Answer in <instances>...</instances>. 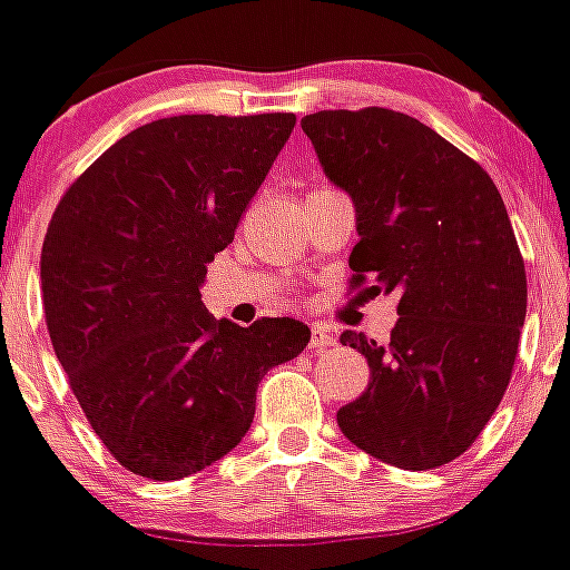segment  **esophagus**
I'll return each instance as SVG.
<instances>
[{"instance_id": "esophagus-1", "label": "esophagus", "mask_w": 570, "mask_h": 570, "mask_svg": "<svg viewBox=\"0 0 570 570\" xmlns=\"http://www.w3.org/2000/svg\"><path fill=\"white\" fill-rule=\"evenodd\" d=\"M331 345H336V336H333L331 327L313 325V331H309V348L325 351V348H331Z\"/></svg>"}]
</instances>
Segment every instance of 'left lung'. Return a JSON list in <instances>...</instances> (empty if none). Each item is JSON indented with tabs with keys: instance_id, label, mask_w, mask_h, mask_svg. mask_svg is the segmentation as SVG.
Here are the masks:
<instances>
[{
	"instance_id": "8db88e82",
	"label": "left lung",
	"mask_w": 570,
	"mask_h": 570,
	"mask_svg": "<svg viewBox=\"0 0 570 570\" xmlns=\"http://www.w3.org/2000/svg\"><path fill=\"white\" fill-rule=\"evenodd\" d=\"M301 128L357 210L351 284L372 277L401 316L386 345L340 336L372 381L336 424L374 460L439 469L494 415L524 327V257L501 193L478 160L397 110H318Z\"/></svg>"
}]
</instances>
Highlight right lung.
Wrapping results in <instances>:
<instances>
[{
  "instance_id": "add662e5",
  "label": "right lung",
  "mask_w": 570,
  "mask_h": 570,
  "mask_svg": "<svg viewBox=\"0 0 570 570\" xmlns=\"http://www.w3.org/2000/svg\"><path fill=\"white\" fill-rule=\"evenodd\" d=\"M295 128L293 114L155 119L72 180L40 254L46 327L122 469L180 480L252 428L257 383L307 348L295 318L239 327L202 304L207 263Z\"/></svg>"
}]
</instances>
